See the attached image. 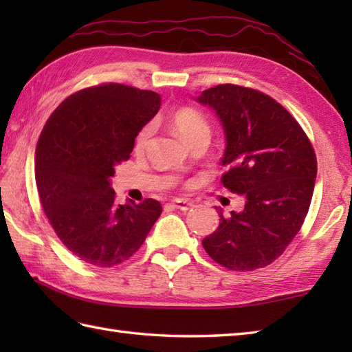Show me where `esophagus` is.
<instances>
[{"instance_id":"1","label":"esophagus","mask_w":352,"mask_h":352,"mask_svg":"<svg viewBox=\"0 0 352 352\" xmlns=\"http://www.w3.org/2000/svg\"><path fill=\"white\" fill-rule=\"evenodd\" d=\"M170 206L174 208H178V210H189V208L193 206L189 201H184V199H174L170 203Z\"/></svg>"}]
</instances>
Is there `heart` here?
<instances>
[{"label":"heart","mask_w":352,"mask_h":352,"mask_svg":"<svg viewBox=\"0 0 352 352\" xmlns=\"http://www.w3.org/2000/svg\"><path fill=\"white\" fill-rule=\"evenodd\" d=\"M172 125H174L175 131L180 134V138L190 144L192 140L198 139L199 136H204V134H210V129H208L207 119L199 113L198 110L192 107H183L175 110L170 116ZM153 134V125L146 124L142 126L139 133L134 138V148L142 149L145 145L148 139L151 138Z\"/></svg>","instance_id":"heart-1"}]
</instances>
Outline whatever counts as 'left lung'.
Here are the masks:
<instances>
[{
	"mask_svg": "<svg viewBox=\"0 0 352 352\" xmlns=\"http://www.w3.org/2000/svg\"><path fill=\"white\" fill-rule=\"evenodd\" d=\"M197 101L214 110L226 134V188L245 198L242 212L223 216L203 239L216 263L246 272L278 258L300 231L318 172L307 134L271 96L236 85L207 89Z\"/></svg>",
	"mask_w": 352,
	"mask_h": 352,
	"instance_id": "1",
	"label": "left lung"
}]
</instances>
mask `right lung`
Wrapping results in <instances>:
<instances>
[{
    "label": "right lung",
    "mask_w": 352,
    "mask_h": 352,
    "mask_svg": "<svg viewBox=\"0 0 352 352\" xmlns=\"http://www.w3.org/2000/svg\"><path fill=\"white\" fill-rule=\"evenodd\" d=\"M153 91L106 83L68 96L37 140L34 174L56 234L85 263L111 267L136 252L162 213L153 198L118 204L110 178L160 109Z\"/></svg>",
    "instance_id": "1"
}]
</instances>
